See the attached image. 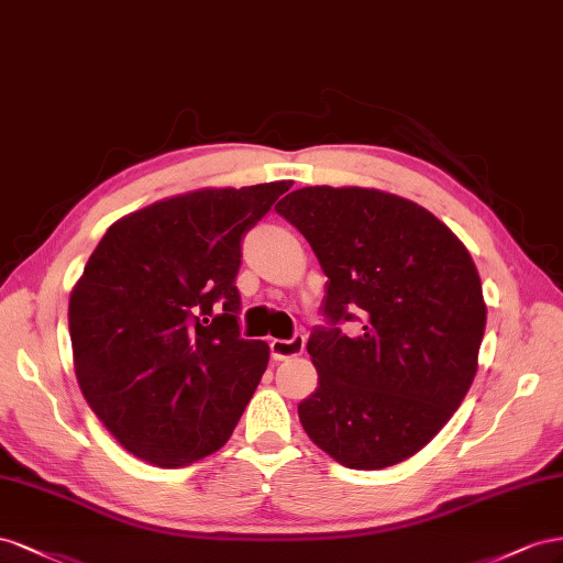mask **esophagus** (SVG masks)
I'll use <instances>...</instances> for the list:
<instances>
[{
	"mask_svg": "<svg viewBox=\"0 0 563 563\" xmlns=\"http://www.w3.org/2000/svg\"><path fill=\"white\" fill-rule=\"evenodd\" d=\"M303 344H307V340H303V334H292L290 340H271L268 342L271 356L276 358V361L299 356V353L303 351Z\"/></svg>",
	"mask_w": 563,
	"mask_h": 563,
	"instance_id": "1",
	"label": "esophagus"
}]
</instances>
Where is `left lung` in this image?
<instances>
[{"mask_svg": "<svg viewBox=\"0 0 563 563\" xmlns=\"http://www.w3.org/2000/svg\"><path fill=\"white\" fill-rule=\"evenodd\" d=\"M276 212L328 276L325 325L307 344L318 389L299 404L303 431L349 470L408 460L476 375L486 303L467 247L424 207L375 188L307 186ZM344 322H361L360 334Z\"/></svg>", "mask_w": 563, "mask_h": 563, "instance_id": "8db88e82", "label": "left lung"}]
</instances>
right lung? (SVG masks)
I'll list each match as a JSON object with an SVG mask.
<instances>
[{"label": "right lung", "mask_w": 563, "mask_h": 563, "mask_svg": "<svg viewBox=\"0 0 563 563\" xmlns=\"http://www.w3.org/2000/svg\"><path fill=\"white\" fill-rule=\"evenodd\" d=\"M292 181L202 188L112 223L68 307L75 375L126 451L186 467L231 439L268 365L240 334L245 233Z\"/></svg>", "instance_id": "obj_1"}]
</instances>
